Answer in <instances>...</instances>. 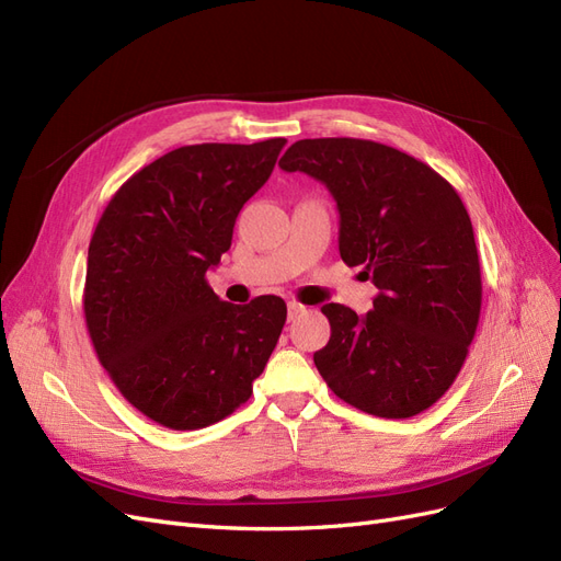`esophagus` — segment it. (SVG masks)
Instances as JSON below:
<instances>
[{
	"mask_svg": "<svg viewBox=\"0 0 561 561\" xmlns=\"http://www.w3.org/2000/svg\"><path fill=\"white\" fill-rule=\"evenodd\" d=\"M302 312H305V305H300V302H296V300L288 302V321H296Z\"/></svg>",
	"mask_w": 561,
	"mask_h": 561,
	"instance_id": "esophagus-1",
	"label": "esophagus"
}]
</instances>
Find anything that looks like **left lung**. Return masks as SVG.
<instances>
[{
  "mask_svg": "<svg viewBox=\"0 0 561 561\" xmlns=\"http://www.w3.org/2000/svg\"><path fill=\"white\" fill-rule=\"evenodd\" d=\"M333 193L340 256L364 267L379 294L373 310L329 302V345L314 366L331 391L375 417L408 420L455 382L482 305L471 216L426 162L354 137L300 139L279 160Z\"/></svg>",
  "mask_w": 561,
  "mask_h": 561,
  "instance_id": "8db88e82",
  "label": "left lung"
}]
</instances>
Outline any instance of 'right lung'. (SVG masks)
Instances as JSON below:
<instances>
[{"label":"right lung","mask_w":561,"mask_h":561,"mask_svg":"<svg viewBox=\"0 0 561 561\" xmlns=\"http://www.w3.org/2000/svg\"><path fill=\"white\" fill-rule=\"evenodd\" d=\"M286 139L191 144L135 172L88 247L85 327L123 399L174 431L221 422L254 391L286 321L279 296L219 300L207 270Z\"/></svg>","instance_id":"add662e5"}]
</instances>
